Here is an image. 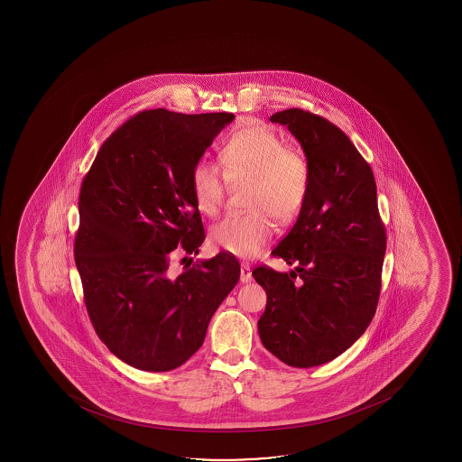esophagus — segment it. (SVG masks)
<instances>
[{
	"mask_svg": "<svg viewBox=\"0 0 462 462\" xmlns=\"http://www.w3.org/2000/svg\"><path fill=\"white\" fill-rule=\"evenodd\" d=\"M251 279H253V276H251V268L248 263H242V266H240V282L242 283H248V282H251Z\"/></svg>",
	"mask_w": 462,
	"mask_h": 462,
	"instance_id": "obj_1",
	"label": "esophagus"
}]
</instances>
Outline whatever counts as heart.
<instances>
[{"mask_svg": "<svg viewBox=\"0 0 462 462\" xmlns=\"http://www.w3.org/2000/svg\"><path fill=\"white\" fill-rule=\"evenodd\" d=\"M220 167L200 160L192 170L197 207L208 216L217 214L226 186L248 183L244 216H228L216 223L209 237L220 250L239 257H255L274 233L273 217L292 222L307 202L311 171L308 160L268 127H242L220 149Z\"/></svg>", "mask_w": 462, "mask_h": 462, "instance_id": "1", "label": "heart"}]
</instances>
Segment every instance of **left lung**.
Masks as SVG:
<instances>
[{
    "instance_id": "1",
    "label": "left lung",
    "mask_w": 462,
    "mask_h": 462,
    "mask_svg": "<svg viewBox=\"0 0 462 462\" xmlns=\"http://www.w3.org/2000/svg\"><path fill=\"white\" fill-rule=\"evenodd\" d=\"M270 120L285 125L302 146L311 185L294 226L271 253L294 270L253 271L266 291L257 327L277 359L310 368L333 361L365 333L376 313L387 237L372 168L350 138L296 107Z\"/></svg>"
}]
</instances>
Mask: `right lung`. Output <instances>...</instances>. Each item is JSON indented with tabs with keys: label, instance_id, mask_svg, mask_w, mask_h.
I'll use <instances>...</instances> for the list:
<instances>
[{
	"label": "right lung",
	"instance_id": "add662e5",
	"mask_svg": "<svg viewBox=\"0 0 462 462\" xmlns=\"http://www.w3.org/2000/svg\"><path fill=\"white\" fill-rule=\"evenodd\" d=\"M233 120L140 112L103 143L81 185L74 253L86 310L112 355L138 370L185 364L239 281V262L226 253L179 276L170 270L177 246L197 254L205 240L192 170Z\"/></svg>",
	"mask_w": 462,
	"mask_h": 462
}]
</instances>
